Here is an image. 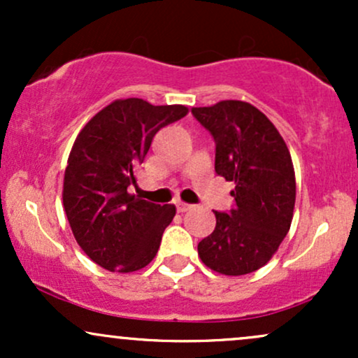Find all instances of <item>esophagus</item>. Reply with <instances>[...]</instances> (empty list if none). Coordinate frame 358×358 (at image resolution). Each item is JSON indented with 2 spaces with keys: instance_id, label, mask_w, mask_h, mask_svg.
<instances>
[{
  "instance_id": "34e87169",
  "label": "esophagus",
  "mask_w": 358,
  "mask_h": 358,
  "mask_svg": "<svg viewBox=\"0 0 358 358\" xmlns=\"http://www.w3.org/2000/svg\"><path fill=\"white\" fill-rule=\"evenodd\" d=\"M193 207V205H190V203H185V202H178L176 203V210L178 212H187V210H190V208Z\"/></svg>"
}]
</instances>
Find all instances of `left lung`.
I'll list each match as a JSON object with an SVG mask.
<instances>
[{"label": "left lung", "mask_w": 358, "mask_h": 358, "mask_svg": "<svg viewBox=\"0 0 358 358\" xmlns=\"http://www.w3.org/2000/svg\"><path fill=\"white\" fill-rule=\"evenodd\" d=\"M192 114L215 141V171L236 188V205L215 213V229L199 242L207 268L242 276L269 262L291 227L296 180L285 139L244 101H220Z\"/></svg>", "instance_id": "1"}]
</instances>
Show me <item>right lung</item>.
Segmentation results:
<instances>
[{
	"label": "right lung",
	"instance_id": "add662e5",
	"mask_svg": "<svg viewBox=\"0 0 358 358\" xmlns=\"http://www.w3.org/2000/svg\"><path fill=\"white\" fill-rule=\"evenodd\" d=\"M185 106L117 99L99 110L73 143L64 176V208L87 256L113 273H133L153 261L175 205L131 195L155 134L187 116Z\"/></svg>",
	"mask_w": 358,
	"mask_h": 358
}]
</instances>
